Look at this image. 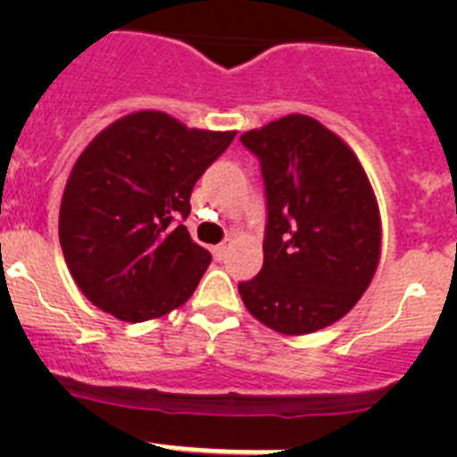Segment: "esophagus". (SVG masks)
I'll list each match as a JSON object with an SVG mask.
<instances>
[{
	"label": "esophagus",
	"instance_id": "obj_1",
	"mask_svg": "<svg viewBox=\"0 0 457 457\" xmlns=\"http://www.w3.org/2000/svg\"><path fill=\"white\" fill-rule=\"evenodd\" d=\"M229 245H232V238H228V241L219 243V245H216V247H214V256H216V258H219V261H223V258H225V254H228Z\"/></svg>",
	"mask_w": 457,
	"mask_h": 457
}]
</instances>
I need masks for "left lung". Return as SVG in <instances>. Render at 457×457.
<instances>
[{"mask_svg":"<svg viewBox=\"0 0 457 457\" xmlns=\"http://www.w3.org/2000/svg\"><path fill=\"white\" fill-rule=\"evenodd\" d=\"M267 195L262 270L238 285L270 329L305 336L353 310L378 270L382 223L356 152L307 114L245 132Z\"/></svg>","mask_w":457,"mask_h":457,"instance_id":"8db88e82","label":"left lung"}]
</instances>
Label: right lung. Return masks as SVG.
I'll return each mask as SVG.
<instances>
[{
	"label": "right lung",
	"mask_w": 457,
	"mask_h": 457,
	"mask_svg": "<svg viewBox=\"0 0 457 457\" xmlns=\"http://www.w3.org/2000/svg\"><path fill=\"white\" fill-rule=\"evenodd\" d=\"M234 137L139 110L87 143L63 190L59 243L92 305L143 322L195 294L212 256L174 220L187 219L192 187Z\"/></svg>",
	"instance_id": "obj_1"
}]
</instances>
